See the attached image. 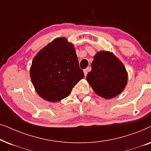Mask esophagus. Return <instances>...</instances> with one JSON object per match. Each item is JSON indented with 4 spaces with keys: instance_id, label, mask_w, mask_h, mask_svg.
<instances>
[{
    "instance_id": "obj_1",
    "label": "esophagus",
    "mask_w": 151,
    "mask_h": 151,
    "mask_svg": "<svg viewBox=\"0 0 151 151\" xmlns=\"http://www.w3.org/2000/svg\"><path fill=\"white\" fill-rule=\"evenodd\" d=\"M89 69H90V68L88 67V68H87V69H84V76H86V75H87L88 71V70H89Z\"/></svg>"
}]
</instances>
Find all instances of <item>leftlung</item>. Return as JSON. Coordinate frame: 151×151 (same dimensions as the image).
<instances>
[{"mask_svg":"<svg viewBox=\"0 0 151 151\" xmlns=\"http://www.w3.org/2000/svg\"><path fill=\"white\" fill-rule=\"evenodd\" d=\"M86 80L98 96L111 99L120 94L128 82L124 64L113 52L100 51L94 55Z\"/></svg>","mask_w":151,"mask_h":151,"instance_id":"left-lung-1","label":"left lung"}]
</instances>
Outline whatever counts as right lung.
<instances>
[{
    "label": "right lung",
    "instance_id": "1",
    "mask_svg": "<svg viewBox=\"0 0 151 151\" xmlns=\"http://www.w3.org/2000/svg\"><path fill=\"white\" fill-rule=\"evenodd\" d=\"M29 73L38 96L51 102L69 96L73 86L84 77L73 44L64 37L54 39L38 51Z\"/></svg>",
    "mask_w": 151,
    "mask_h": 151
}]
</instances>
